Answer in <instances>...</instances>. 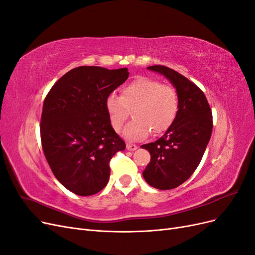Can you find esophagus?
Segmentation results:
<instances>
[{
    "label": "esophagus",
    "mask_w": 255,
    "mask_h": 255,
    "mask_svg": "<svg viewBox=\"0 0 255 255\" xmlns=\"http://www.w3.org/2000/svg\"><path fill=\"white\" fill-rule=\"evenodd\" d=\"M138 148V146L136 145V144H134V143H127V149L128 150H129V151H134V150H136Z\"/></svg>",
    "instance_id": "1"
}]
</instances>
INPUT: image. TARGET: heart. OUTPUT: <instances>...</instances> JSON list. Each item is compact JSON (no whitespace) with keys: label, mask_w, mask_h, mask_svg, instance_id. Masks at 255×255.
I'll return each instance as SVG.
<instances>
[{"label":"heart","mask_w":255,"mask_h":255,"mask_svg":"<svg viewBox=\"0 0 255 255\" xmlns=\"http://www.w3.org/2000/svg\"><path fill=\"white\" fill-rule=\"evenodd\" d=\"M179 107L174 87L144 76L127 85L121 96L112 94L106 100V110L116 132H121L132 111L134 119L125 132L130 139H141L149 130L152 135L165 133L175 121Z\"/></svg>","instance_id":"obj_1"}]
</instances>
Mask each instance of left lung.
I'll return each instance as SVG.
<instances>
[{
  "mask_svg": "<svg viewBox=\"0 0 255 255\" xmlns=\"http://www.w3.org/2000/svg\"><path fill=\"white\" fill-rule=\"evenodd\" d=\"M172 83L179 96V113L173 125L159 139L142 144L151 160L142 172L154 188L180 186L195 172L202 159L213 129L212 110L204 92L195 83L166 66H151Z\"/></svg>",
  "mask_w": 255,
  "mask_h": 255,
  "instance_id": "1",
  "label": "left lung"
}]
</instances>
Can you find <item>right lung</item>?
<instances>
[{
	"mask_svg": "<svg viewBox=\"0 0 255 255\" xmlns=\"http://www.w3.org/2000/svg\"><path fill=\"white\" fill-rule=\"evenodd\" d=\"M127 68H74L53 85L44 99L40 137L53 174L73 194L91 196L110 179V161L126 149L115 132L106 100L128 78Z\"/></svg>",
	"mask_w": 255,
	"mask_h": 255,
	"instance_id": "1",
	"label": "right lung"
}]
</instances>
